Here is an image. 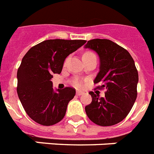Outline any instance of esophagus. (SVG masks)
<instances>
[{
  "label": "esophagus",
  "mask_w": 154,
  "mask_h": 154,
  "mask_svg": "<svg viewBox=\"0 0 154 154\" xmlns=\"http://www.w3.org/2000/svg\"><path fill=\"white\" fill-rule=\"evenodd\" d=\"M76 94H77V95H82L85 94V92H83V91H77Z\"/></svg>",
  "instance_id": "34e87169"
}]
</instances>
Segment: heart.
Returning <instances> with one entry per match:
<instances>
[{
    "label": "heart",
    "instance_id": "1",
    "mask_svg": "<svg viewBox=\"0 0 154 154\" xmlns=\"http://www.w3.org/2000/svg\"><path fill=\"white\" fill-rule=\"evenodd\" d=\"M90 53H91V52H86V53H85V54H90ZM85 54H84V55H85ZM73 83V85L76 86V87L80 88L82 86V82H81V81H79V80H74Z\"/></svg>",
    "mask_w": 154,
    "mask_h": 154
}]
</instances>
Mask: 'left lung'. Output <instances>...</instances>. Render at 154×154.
<instances>
[{"label":"left lung","instance_id":"8db88e82","mask_svg":"<svg viewBox=\"0 0 154 154\" xmlns=\"http://www.w3.org/2000/svg\"><path fill=\"white\" fill-rule=\"evenodd\" d=\"M85 48L99 55V72L94 83L99 90L105 89V96L90 91L92 101L85 112L92 122L100 126L118 124L127 117L137 98L139 74L130 53L110 40L93 39Z\"/></svg>","mask_w":154,"mask_h":154}]
</instances>
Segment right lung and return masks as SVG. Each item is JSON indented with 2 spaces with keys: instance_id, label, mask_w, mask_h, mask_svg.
Masks as SVG:
<instances>
[{
  "instance_id": "obj_1",
  "label": "right lung",
  "mask_w": 154,
  "mask_h": 154,
  "mask_svg": "<svg viewBox=\"0 0 154 154\" xmlns=\"http://www.w3.org/2000/svg\"><path fill=\"white\" fill-rule=\"evenodd\" d=\"M86 43L85 40H47L31 48L17 71V93L26 113L45 126L57 124L73 99V88L54 91L51 79L60 73L66 58Z\"/></svg>"
}]
</instances>
